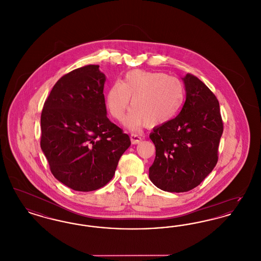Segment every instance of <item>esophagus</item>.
Instances as JSON below:
<instances>
[{"mask_svg": "<svg viewBox=\"0 0 261 261\" xmlns=\"http://www.w3.org/2000/svg\"><path fill=\"white\" fill-rule=\"evenodd\" d=\"M130 138H131V142H132L133 145L139 144V143L142 141V138H141V136H140L139 134H137V133H132Z\"/></svg>", "mask_w": 261, "mask_h": 261, "instance_id": "obj_1", "label": "esophagus"}]
</instances>
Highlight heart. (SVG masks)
<instances>
[{"mask_svg": "<svg viewBox=\"0 0 261 261\" xmlns=\"http://www.w3.org/2000/svg\"><path fill=\"white\" fill-rule=\"evenodd\" d=\"M186 98L184 84L177 77L163 72L135 69L120 82L109 88L105 103L112 118L120 121L130 106L132 111L125 124L130 129L148 124L159 126L172 120Z\"/></svg>", "mask_w": 261, "mask_h": 261, "instance_id": "1", "label": "heart"}]
</instances>
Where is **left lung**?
<instances>
[{
    "label": "left lung",
    "instance_id": "1",
    "mask_svg": "<svg viewBox=\"0 0 261 261\" xmlns=\"http://www.w3.org/2000/svg\"><path fill=\"white\" fill-rule=\"evenodd\" d=\"M186 100L180 113L153 128L149 139L155 159L150 181L165 192H188L204 180L218 161L223 133L219 101L202 81L188 73L183 78Z\"/></svg>",
    "mask_w": 261,
    "mask_h": 261
}]
</instances>
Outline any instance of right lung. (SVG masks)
Returning <instances> with one entry per match:
<instances>
[{
  "instance_id": "1",
  "label": "right lung",
  "mask_w": 261,
  "mask_h": 261,
  "mask_svg": "<svg viewBox=\"0 0 261 261\" xmlns=\"http://www.w3.org/2000/svg\"><path fill=\"white\" fill-rule=\"evenodd\" d=\"M106 76L89 64L63 75L41 114V149L50 172L65 186L91 192L106 186L131 145L107 116Z\"/></svg>"
}]
</instances>
